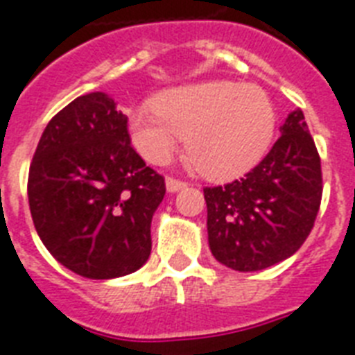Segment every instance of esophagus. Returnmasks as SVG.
I'll return each mask as SVG.
<instances>
[{"instance_id":"obj_1","label":"esophagus","mask_w":355,"mask_h":355,"mask_svg":"<svg viewBox=\"0 0 355 355\" xmlns=\"http://www.w3.org/2000/svg\"><path fill=\"white\" fill-rule=\"evenodd\" d=\"M186 186H188V182H184V180H180V178H175V177L166 178V188L167 191H171V193H175V191H178V189H184Z\"/></svg>"}]
</instances>
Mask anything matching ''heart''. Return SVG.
Listing matches in <instances>:
<instances>
[{
  "label": "heart",
  "instance_id": "b5f03b06",
  "mask_svg": "<svg viewBox=\"0 0 355 355\" xmlns=\"http://www.w3.org/2000/svg\"><path fill=\"white\" fill-rule=\"evenodd\" d=\"M275 130L269 94L234 80L173 88L128 116L130 139L145 160L164 164L186 138L188 160L210 178H232L256 166Z\"/></svg>",
  "mask_w": 355,
  "mask_h": 355
}]
</instances>
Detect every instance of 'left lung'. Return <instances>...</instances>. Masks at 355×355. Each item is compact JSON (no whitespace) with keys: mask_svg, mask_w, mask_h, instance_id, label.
Returning a JSON list of instances; mask_svg holds the SVG:
<instances>
[{"mask_svg":"<svg viewBox=\"0 0 355 355\" xmlns=\"http://www.w3.org/2000/svg\"><path fill=\"white\" fill-rule=\"evenodd\" d=\"M280 130L245 177L205 188L210 250L234 270H261L293 256L319 214L320 156L302 110L289 114Z\"/></svg>","mask_w":355,"mask_h":355,"instance_id":"1","label":"left lung"}]
</instances>
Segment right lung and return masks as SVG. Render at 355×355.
I'll return each mask as SVG.
<instances>
[{
  "label": "right lung",
  "instance_id": "obj_1",
  "mask_svg": "<svg viewBox=\"0 0 355 355\" xmlns=\"http://www.w3.org/2000/svg\"><path fill=\"white\" fill-rule=\"evenodd\" d=\"M27 195L36 232L55 259L85 278L108 280L149 259L166 180L134 150L114 99L92 92L47 123Z\"/></svg>",
  "mask_w": 355,
  "mask_h": 355
}]
</instances>
